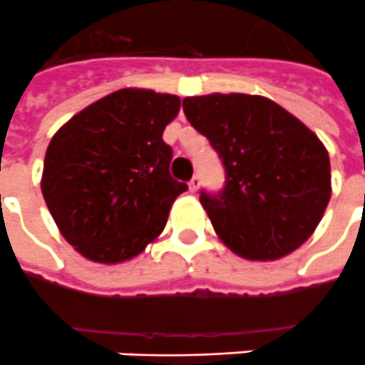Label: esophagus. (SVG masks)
Instances as JSON below:
<instances>
[{
    "mask_svg": "<svg viewBox=\"0 0 365 365\" xmlns=\"http://www.w3.org/2000/svg\"><path fill=\"white\" fill-rule=\"evenodd\" d=\"M199 185H201V178L199 175H193L190 182V191L191 193H197V190H199Z\"/></svg>",
    "mask_w": 365,
    "mask_h": 365,
    "instance_id": "esophagus-1",
    "label": "esophagus"
}]
</instances>
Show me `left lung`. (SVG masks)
Segmentation results:
<instances>
[{"mask_svg":"<svg viewBox=\"0 0 365 365\" xmlns=\"http://www.w3.org/2000/svg\"><path fill=\"white\" fill-rule=\"evenodd\" d=\"M183 112L224 164V190L201 191L218 237L251 261L298 250L331 199V162L319 137L265 96H187Z\"/></svg>","mask_w":365,"mask_h":365,"instance_id":"left-lung-1","label":"left lung"}]
</instances>
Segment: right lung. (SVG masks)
Returning a JSON list of instances; mask_svg holds the SVG:
<instances>
[{
  "label": "right lung",
  "mask_w": 365,
  "mask_h": 365,
  "mask_svg": "<svg viewBox=\"0 0 365 365\" xmlns=\"http://www.w3.org/2000/svg\"><path fill=\"white\" fill-rule=\"evenodd\" d=\"M180 96L121 88L73 115L48 145L42 195L61 236L94 263H121L160 236L187 185L162 133Z\"/></svg>",
  "instance_id": "1"
}]
</instances>
